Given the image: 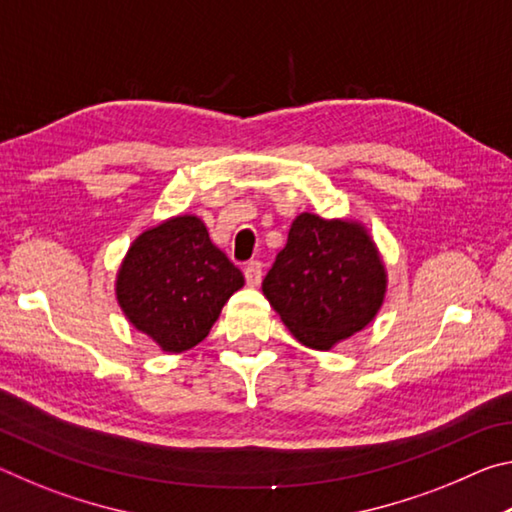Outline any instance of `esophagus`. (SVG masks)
<instances>
[{
  "instance_id": "esophagus-1",
  "label": "esophagus",
  "mask_w": 512,
  "mask_h": 512,
  "mask_svg": "<svg viewBox=\"0 0 512 512\" xmlns=\"http://www.w3.org/2000/svg\"><path fill=\"white\" fill-rule=\"evenodd\" d=\"M244 275H246V282L250 284V287H257V284L262 282V262H257V259L248 262L244 268Z\"/></svg>"
}]
</instances>
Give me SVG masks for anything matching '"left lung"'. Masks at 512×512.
I'll return each instance as SVG.
<instances>
[{
  "label": "left lung",
  "instance_id": "8db88e82",
  "mask_svg": "<svg viewBox=\"0 0 512 512\" xmlns=\"http://www.w3.org/2000/svg\"><path fill=\"white\" fill-rule=\"evenodd\" d=\"M262 291L302 345L329 350L377 316L386 268L361 223L302 212Z\"/></svg>",
  "mask_w": 512,
  "mask_h": 512
}]
</instances>
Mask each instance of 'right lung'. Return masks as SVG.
<instances>
[{
  "label": "right lung",
  "instance_id": "obj_1",
  "mask_svg": "<svg viewBox=\"0 0 512 512\" xmlns=\"http://www.w3.org/2000/svg\"><path fill=\"white\" fill-rule=\"evenodd\" d=\"M241 287L244 275L192 214L142 232L117 273L121 311L164 352L201 343Z\"/></svg>",
  "mask_w": 512,
  "mask_h": 512
}]
</instances>
